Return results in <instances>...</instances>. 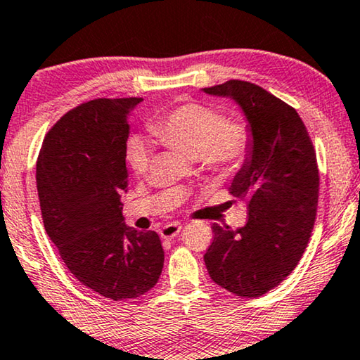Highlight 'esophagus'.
Returning a JSON list of instances; mask_svg holds the SVG:
<instances>
[{"mask_svg":"<svg viewBox=\"0 0 360 360\" xmlns=\"http://www.w3.org/2000/svg\"><path fill=\"white\" fill-rule=\"evenodd\" d=\"M179 231H181L179 224H168L160 230V235L161 238H165V240H173V238L179 235Z\"/></svg>","mask_w":360,"mask_h":360,"instance_id":"1","label":"esophagus"}]
</instances>
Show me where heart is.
Masks as SVG:
<instances>
[{
	"mask_svg": "<svg viewBox=\"0 0 360 360\" xmlns=\"http://www.w3.org/2000/svg\"><path fill=\"white\" fill-rule=\"evenodd\" d=\"M150 134L165 145L197 160L210 173H235L251 148V131L243 122H226L220 110L189 103L179 105L150 124ZM127 161L136 176L145 174L151 163V150L143 140L129 146Z\"/></svg>",
	"mask_w": 360,
	"mask_h": 360,
	"instance_id": "1",
	"label": "heart"
}]
</instances>
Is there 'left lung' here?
I'll list each match as a JSON object with an SVG mask.
<instances>
[{"label": "left lung", "instance_id": "1", "mask_svg": "<svg viewBox=\"0 0 360 360\" xmlns=\"http://www.w3.org/2000/svg\"><path fill=\"white\" fill-rule=\"evenodd\" d=\"M202 91L235 101L251 131L230 186L248 204V221L236 230L212 225L207 271L235 295L261 297L295 269L310 240L320 189L315 148L297 110L261 86L230 79Z\"/></svg>", "mask_w": 360, "mask_h": 360}]
</instances>
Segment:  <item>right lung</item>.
I'll list each match as a JSON object with an SVG mask.
<instances>
[{
	"instance_id": "obj_1",
	"label": "right lung",
	"mask_w": 360,
	"mask_h": 360,
	"mask_svg": "<svg viewBox=\"0 0 360 360\" xmlns=\"http://www.w3.org/2000/svg\"><path fill=\"white\" fill-rule=\"evenodd\" d=\"M141 101L104 98L70 110L45 136L35 173L45 231L65 266L115 302L155 287L165 262L158 233L125 225L120 202L129 117Z\"/></svg>"
}]
</instances>
